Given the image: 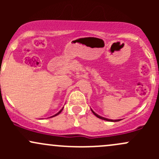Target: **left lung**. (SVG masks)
Segmentation results:
<instances>
[{"label": "left lung", "instance_id": "left-lung-1", "mask_svg": "<svg viewBox=\"0 0 159 159\" xmlns=\"http://www.w3.org/2000/svg\"><path fill=\"white\" fill-rule=\"evenodd\" d=\"M91 111H92V113L94 114V115H95L96 117H98V118H100V119L105 120V121H120L119 119H118V120H111V119H108V118H104V117H102V116H100V115H98V114H96L95 112H94L92 109H91Z\"/></svg>", "mask_w": 159, "mask_h": 159}]
</instances>
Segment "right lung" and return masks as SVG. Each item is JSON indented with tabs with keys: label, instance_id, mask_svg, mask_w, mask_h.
Wrapping results in <instances>:
<instances>
[{
	"label": "right lung",
	"instance_id": "right-lung-1",
	"mask_svg": "<svg viewBox=\"0 0 159 159\" xmlns=\"http://www.w3.org/2000/svg\"><path fill=\"white\" fill-rule=\"evenodd\" d=\"M62 110H63V108H62V109H61V111H59V112H58V113H57V114H56V115H53V116H51V118H52V117H54V116H56V115H59V114H60V113H61V111H62Z\"/></svg>",
	"mask_w": 159,
	"mask_h": 159
}]
</instances>
